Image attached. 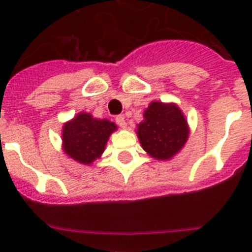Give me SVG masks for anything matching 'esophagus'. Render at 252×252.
Here are the masks:
<instances>
[{"instance_id": "obj_1", "label": "esophagus", "mask_w": 252, "mask_h": 252, "mask_svg": "<svg viewBox=\"0 0 252 252\" xmlns=\"http://www.w3.org/2000/svg\"><path fill=\"white\" fill-rule=\"evenodd\" d=\"M116 124L119 125L120 127H122V128H126V126H127V124H126V120H125L124 116H117V117H116Z\"/></svg>"}]
</instances>
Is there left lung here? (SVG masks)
Segmentation results:
<instances>
[{"label":"left lung","mask_w":252,"mask_h":252,"mask_svg":"<svg viewBox=\"0 0 252 252\" xmlns=\"http://www.w3.org/2000/svg\"><path fill=\"white\" fill-rule=\"evenodd\" d=\"M186 116L177 103L153 101L137 125L142 149L157 160H170L186 145L189 137Z\"/></svg>","instance_id":"left-lung-1"}]
</instances>
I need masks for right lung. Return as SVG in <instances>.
Masks as SVG:
<instances>
[{
  "mask_svg": "<svg viewBox=\"0 0 252 252\" xmlns=\"http://www.w3.org/2000/svg\"><path fill=\"white\" fill-rule=\"evenodd\" d=\"M116 130L115 122L94 119L88 112H79L63 125L64 154L79 164L91 165L101 158L111 133Z\"/></svg>",
  "mask_w": 252,
  "mask_h": 252,
  "instance_id": "1",
  "label": "right lung"
}]
</instances>
